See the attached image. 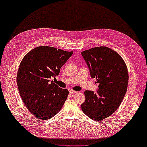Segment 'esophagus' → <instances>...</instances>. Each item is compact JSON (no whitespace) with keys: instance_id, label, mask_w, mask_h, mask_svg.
<instances>
[{"instance_id":"obj_1","label":"esophagus","mask_w":147,"mask_h":147,"mask_svg":"<svg viewBox=\"0 0 147 147\" xmlns=\"http://www.w3.org/2000/svg\"><path fill=\"white\" fill-rule=\"evenodd\" d=\"M77 91H72V90H70L69 91V94H75V93H77Z\"/></svg>"}]
</instances>
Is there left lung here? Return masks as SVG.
Here are the masks:
<instances>
[{"instance_id": "1", "label": "left lung", "mask_w": 147, "mask_h": 147, "mask_svg": "<svg viewBox=\"0 0 147 147\" xmlns=\"http://www.w3.org/2000/svg\"><path fill=\"white\" fill-rule=\"evenodd\" d=\"M91 78L99 84L96 92L85 91L82 104L83 113L91 119L101 121L112 115L125 96L128 84L126 65L116 51L106 47L82 52Z\"/></svg>"}]
</instances>
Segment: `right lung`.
I'll use <instances>...</instances> for the list:
<instances>
[{"label":"right lung","mask_w":147,"mask_h":147,"mask_svg":"<svg viewBox=\"0 0 147 147\" xmlns=\"http://www.w3.org/2000/svg\"><path fill=\"white\" fill-rule=\"evenodd\" d=\"M51 47L41 46L29 51L21 61L16 82L21 99L34 116L48 120L58 113L67 98L69 91L59 88L51 78L72 55Z\"/></svg>","instance_id":"1"}]
</instances>
